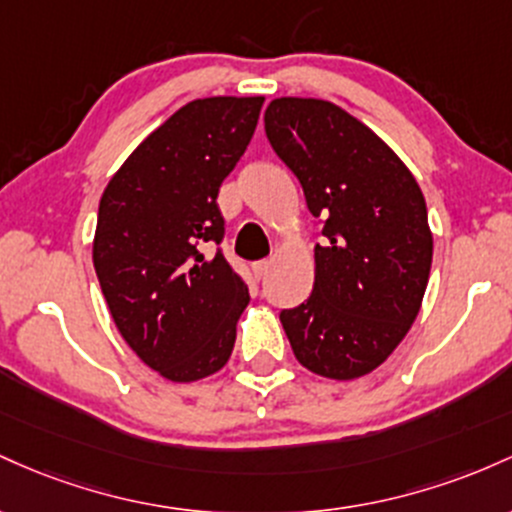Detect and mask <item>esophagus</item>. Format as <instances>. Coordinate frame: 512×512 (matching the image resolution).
Masks as SVG:
<instances>
[{
  "mask_svg": "<svg viewBox=\"0 0 512 512\" xmlns=\"http://www.w3.org/2000/svg\"><path fill=\"white\" fill-rule=\"evenodd\" d=\"M271 266H273V258H263V261H256L254 263V275L258 280L266 278V273L271 271Z\"/></svg>",
  "mask_w": 512,
  "mask_h": 512,
  "instance_id": "obj_1",
  "label": "esophagus"
}]
</instances>
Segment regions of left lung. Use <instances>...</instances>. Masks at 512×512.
I'll return each mask as SVG.
<instances>
[{
    "instance_id": "1",
    "label": "left lung",
    "mask_w": 512,
    "mask_h": 512,
    "mask_svg": "<svg viewBox=\"0 0 512 512\" xmlns=\"http://www.w3.org/2000/svg\"><path fill=\"white\" fill-rule=\"evenodd\" d=\"M266 135L321 222L314 287L280 312L295 358L331 380H355L411 329L433 263L426 198L411 171L336 103L275 99Z\"/></svg>"
}]
</instances>
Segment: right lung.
<instances>
[{"instance_id":"1","label":"right lung","mask_w":512,"mask_h":512,"mask_svg":"<svg viewBox=\"0 0 512 512\" xmlns=\"http://www.w3.org/2000/svg\"><path fill=\"white\" fill-rule=\"evenodd\" d=\"M261 96L179 108L125 159L99 203L94 268L120 336L171 382L232 355L249 287L222 254V181L254 137ZM216 246L215 255L204 249Z\"/></svg>"}]
</instances>
